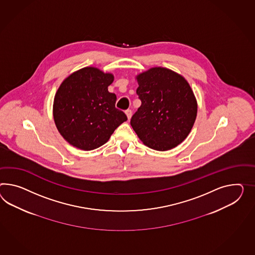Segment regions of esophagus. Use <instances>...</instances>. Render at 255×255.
Instances as JSON below:
<instances>
[{"mask_svg": "<svg viewBox=\"0 0 255 255\" xmlns=\"http://www.w3.org/2000/svg\"><path fill=\"white\" fill-rule=\"evenodd\" d=\"M125 113H126V115H127V117H128V119L129 120L131 118V116H132V111H131L130 109H128Z\"/></svg>", "mask_w": 255, "mask_h": 255, "instance_id": "obj_1", "label": "esophagus"}]
</instances>
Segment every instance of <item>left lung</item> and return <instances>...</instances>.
<instances>
[{
	"label": "left lung",
	"mask_w": 255,
	"mask_h": 255,
	"mask_svg": "<svg viewBox=\"0 0 255 255\" xmlns=\"http://www.w3.org/2000/svg\"><path fill=\"white\" fill-rule=\"evenodd\" d=\"M141 105L131 118L144 145L171 150L184 141L196 120L198 105L189 82L180 74L156 66L136 76Z\"/></svg>",
	"instance_id": "8db88e82"
}]
</instances>
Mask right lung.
<instances>
[{
    "instance_id": "1",
    "label": "right lung",
    "mask_w": 255,
    "mask_h": 255,
    "mask_svg": "<svg viewBox=\"0 0 255 255\" xmlns=\"http://www.w3.org/2000/svg\"><path fill=\"white\" fill-rule=\"evenodd\" d=\"M113 81L112 73L87 66L59 86L52 105L53 120L70 145L83 150L97 149L128 120L124 112L116 108L117 95L108 92Z\"/></svg>"
}]
</instances>
